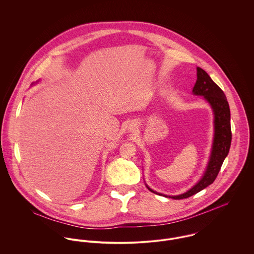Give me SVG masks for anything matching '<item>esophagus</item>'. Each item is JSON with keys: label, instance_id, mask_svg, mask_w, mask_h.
I'll return each mask as SVG.
<instances>
[{"label": "esophagus", "instance_id": "34e87169", "mask_svg": "<svg viewBox=\"0 0 254 254\" xmlns=\"http://www.w3.org/2000/svg\"><path fill=\"white\" fill-rule=\"evenodd\" d=\"M130 130H131V131H134V130H135V125H131V126H130Z\"/></svg>", "mask_w": 254, "mask_h": 254}]
</instances>
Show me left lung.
Segmentation results:
<instances>
[{
	"label": "left lung",
	"instance_id": "obj_1",
	"mask_svg": "<svg viewBox=\"0 0 254 254\" xmlns=\"http://www.w3.org/2000/svg\"><path fill=\"white\" fill-rule=\"evenodd\" d=\"M196 76L197 79L192 88V94L194 96L203 97V99L211 107L214 115V137L206 169L202 177L194 186H192L186 192L178 195L162 194L151 190L147 185H145L151 192L174 199H183L190 197L202 190L214 182L226 156L229 153L232 141L231 113L224 92L202 68L196 67Z\"/></svg>",
	"mask_w": 254,
	"mask_h": 254
}]
</instances>
